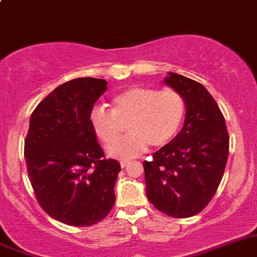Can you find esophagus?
<instances>
[{"label":"esophagus","mask_w":257,"mask_h":257,"mask_svg":"<svg viewBox=\"0 0 257 257\" xmlns=\"http://www.w3.org/2000/svg\"><path fill=\"white\" fill-rule=\"evenodd\" d=\"M119 164H121V168H126L128 164H130V161L128 160H121L119 161Z\"/></svg>","instance_id":"1"}]
</instances>
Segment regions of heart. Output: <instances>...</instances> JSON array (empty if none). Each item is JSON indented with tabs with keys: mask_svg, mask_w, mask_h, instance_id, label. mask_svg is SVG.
I'll return each mask as SVG.
<instances>
[{
	"mask_svg": "<svg viewBox=\"0 0 257 257\" xmlns=\"http://www.w3.org/2000/svg\"><path fill=\"white\" fill-rule=\"evenodd\" d=\"M112 108L97 106L90 111V124L97 138L108 146V155L131 159L149 148H163L175 139L185 118V99L173 88L131 87L112 98ZM129 123L128 136L116 140ZM117 141L116 142L115 140Z\"/></svg>",
	"mask_w": 257,
	"mask_h": 257,
	"instance_id": "heart-1",
	"label": "heart"
}]
</instances>
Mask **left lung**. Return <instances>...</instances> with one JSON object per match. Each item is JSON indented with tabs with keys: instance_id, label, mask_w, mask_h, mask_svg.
Segmentation results:
<instances>
[{
	"instance_id": "1",
	"label": "left lung",
	"mask_w": 257,
	"mask_h": 257,
	"mask_svg": "<svg viewBox=\"0 0 257 257\" xmlns=\"http://www.w3.org/2000/svg\"><path fill=\"white\" fill-rule=\"evenodd\" d=\"M164 82L185 99V121L174 140L144 161L146 195L163 213L187 218L206 208L216 194L228 158L224 117L208 90L169 73Z\"/></svg>"
}]
</instances>
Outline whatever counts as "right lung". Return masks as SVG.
<instances>
[{"label":"right lung","instance_id":"add662e5","mask_svg":"<svg viewBox=\"0 0 257 257\" xmlns=\"http://www.w3.org/2000/svg\"><path fill=\"white\" fill-rule=\"evenodd\" d=\"M98 78H75L45 97L30 117L25 139L29 179L41 208L54 219L88 227L114 204L119 163L106 159L90 111L106 92Z\"/></svg>","mask_w":257,"mask_h":257}]
</instances>
